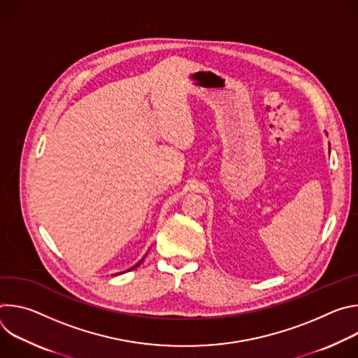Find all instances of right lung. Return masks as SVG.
<instances>
[{
    "label": "right lung",
    "instance_id": "add662e5",
    "mask_svg": "<svg viewBox=\"0 0 358 358\" xmlns=\"http://www.w3.org/2000/svg\"><path fill=\"white\" fill-rule=\"evenodd\" d=\"M143 259H144V258H143ZM143 259H141V261H140V262H138V264H136V265H134V266H133V268H130V269H129V271H133V269H136V268H137V266H138V265H140V264H141V262H143Z\"/></svg>",
    "mask_w": 358,
    "mask_h": 358
}]
</instances>
